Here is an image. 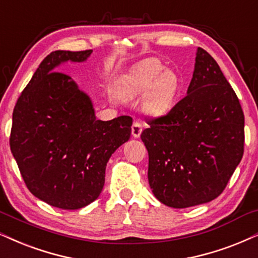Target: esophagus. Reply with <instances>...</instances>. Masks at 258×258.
Segmentation results:
<instances>
[{
  "instance_id": "34e87169",
  "label": "esophagus",
  "mask_w": 258,
  "mask_h": 258,
  "mask_svg": "<svg viewBox=\"0 0 258 258\" xmlns=\"http://www.w3.org/2000/svg\"><path fill=\"white\" fill-rule=\"evenodd\" d=\"M141 133H142V123L134 122L133 126H132L133 136L135 137V139H139V137L141 136Z\"/></svg>"
}]
</instances>
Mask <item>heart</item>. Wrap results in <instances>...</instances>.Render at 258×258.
<instances>
[{
    "label": "heart",
    "mask_w": 258,
    "mask_h": 258,
    "mask_svg": "<svg viewBox=\"0 0 258 258\" xmlns=\"http://www.w3.org/2000/svg\"><path fill=\"white\" fill-rule=\"evenodd\" d=\"M181 88V80L173 70H165L159 60L148 59L137 65L119 83L118 92L123 99L146 95L145 108L152 115H163L174 105Z\"/></svg>",
    "instance_id": "1"
}]
</instances>
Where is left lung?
I'll return each mask as SVG.
<instances>
[{"instance_id":"obj_1","label":"left lung","mask_w":258,"mask_h":258,"mask_svg":"<svg viewBox=\"0 0 258 258\" xmlns=\"http://www.w3.org/2000/svg\"><path fill=\"white\" fill-rule=\"evenodd\" d=\"M141 134L149 155L148 181L159 202L174 209L216 199L244 152V113L215 59L197 49L187 96Z\"/></svg>"}]
</instances>
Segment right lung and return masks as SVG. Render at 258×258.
<instances>
[{
  "mask_svg": "<svg viewBox=\"0 0 258 258\" xmlns=\"http://www.w3.org/2000/svg\"><path fill=\"white\" fill-rule=\"evenodd\" d=\"M92 49L54 51L39 65L13 112L11 150L33 196L62 210L98 198L110 156L129 140L133 118H96L92 100L63 62H83Z\"/></svg>",
  "mask_w": 258,
  "mask_h": 258,
  "instance_id": "obj_1",
  "label": "right lung"
}]
</instances>
